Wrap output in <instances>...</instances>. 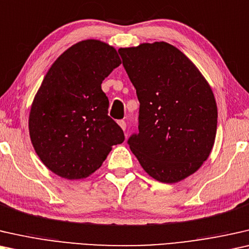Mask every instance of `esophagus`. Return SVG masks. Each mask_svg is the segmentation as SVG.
Masks as SVG:
<instances>
[{
  "label": "esophagus",
  "instance_id": "34e87169",
  "mask_svg": "<svg viewBox=\"0 0 249 249\" xmlns=\"http://www.w3.org/2000/svg\"><path fill=\"white\" fill-rule=\"evenodd\" d=\"M118 125L121 126V128L123 129V131H125V129H126V122L125 121H123V120L118 121Z\"/></svg>",
  "mask_w": 249,
  "mask_h": 249
}]
</instances>
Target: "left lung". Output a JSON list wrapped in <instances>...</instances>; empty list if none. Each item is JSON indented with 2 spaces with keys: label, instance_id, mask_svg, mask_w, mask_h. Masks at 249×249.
I'll use <instances>...</instances> for the list:
<instances>
[{
  "label": "left lung",
  "instance_id": "8db88e82",
  "mask_svg": "<svg viewBox=\"0 0 249 249\" xmlns=\"http://www.w3.org/2000/svg\"><path fill=\"white\" fill-rule=\"evenodd\" d=\"M140 101L129 149L150 176L173 184L209 158L218 123L211 87L186 55L164 41L120 48Z\"/></svg>",
  "mask_w": 249,
  "mask_h": 249
}]
</instances>
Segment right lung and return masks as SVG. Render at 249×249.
Segmentation results:
<instances>
[{
	"label": "right lung",
	"mask_w": 249,
	"mask_h": 249,
	"mask_svg": "<svg viewBox=\"0 0 249 249\" xmlns=\"http://www.w3.org/2000/svg\"><path fill=\"white\" fill-rule=\"evenodd\" d=\"M121 59L100 40L73 45L53 63L31 105L29 134L43 163L57 176L81 179L99 168L111 146L124 142L108 116L101 83Z\"/></svg>",
	"instance_id": "add662e5"
}]
</instances>
